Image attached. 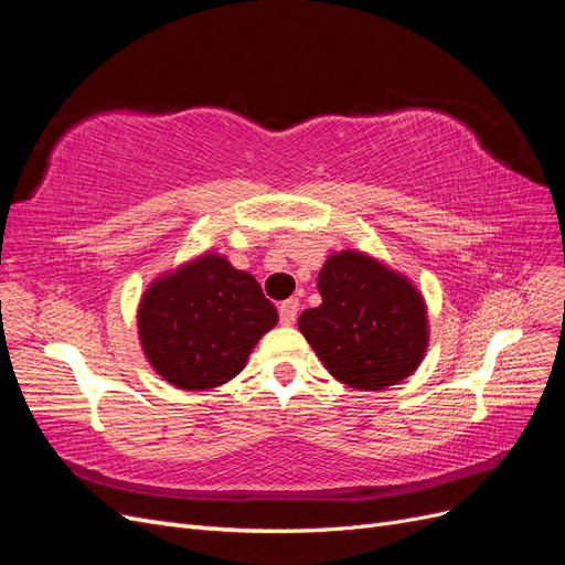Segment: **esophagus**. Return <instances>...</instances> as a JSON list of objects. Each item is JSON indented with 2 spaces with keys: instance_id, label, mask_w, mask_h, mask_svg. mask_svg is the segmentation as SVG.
<instances>
[{
  "instance_id": "esophagus-1",
  "label": "esophagus",
  "mask_w": 565,
  "mask_h": 565,
  "mask_svg": "<svg viewBox=\"0 0 565 565\" xmlns=\"http://www.w3.org/2000/svg\"><path fill=\"white\" fill-rule=\"evenodd\" d=\"M278 313H280V322L282 324H295L297 320V313H299V299H285L280 306H278Z\"/></svg>"
}]
</instances>
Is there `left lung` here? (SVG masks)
<instances>
[{
  "label": "left lung",
  "mask_w": 565,
  "mask_h": 565,
  "mask_svg": "<svg viewBox=\"0 0 565 565\" xmlns=\"http://www.w3.org/2000/svg\"><path fill=\"white\" fill-rule=\"evenodd\" d=\"M322 303L299 316V332L334 380L382 391L424 361L429 313L413 280L361 249L332 252L318 273Z\"/></svg>",
  "instance_id": "8db88e82"
}]
</instances>
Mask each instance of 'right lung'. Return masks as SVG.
Listing matches in <instances>:
<instances>
[{"label":"right lung","instance_id":"1","mask_svg":"<svg viewBox=\"0 0 565 565\" xmlns=\"http://www.w3.org/2000/svg\"><path fill=\"white\" fill-rule=\"evenodd\" d=\"M276 322L252 273L212 249L152 280L136 311L146 361L183 391L231 382Z\"/></svg>","mask_w":565,"mask_h":565}]
</instances>
